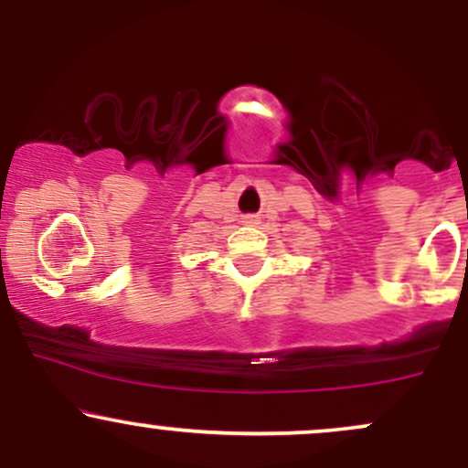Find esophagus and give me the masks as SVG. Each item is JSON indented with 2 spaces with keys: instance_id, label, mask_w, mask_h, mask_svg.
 Returning a JSON list of instances; mask_svg holds the SVG:
<instances>
[{
  "instance_id": "1",
  "label": "esophagus",
  "mask_w": 468,
  "mask_h": 468,
  "mask_svg": "<svg viewBox=\"0 0 468 468\" xmlns=\"http://www.w3.org/2000/svg\"><path fill=\"white\" fill-rule=\"evenodd\" d=\"M257 222H260V219H257L255 216H246V218H244V224H249V227H255Z\"/></svg>"
}]
</instances>
